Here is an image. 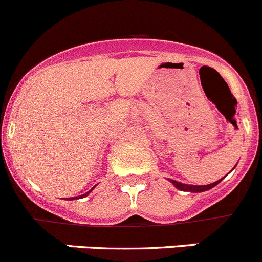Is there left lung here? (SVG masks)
I'll return each instance as SVG.
<instances>
[{"label": "left lung", "instance_id": "obj_1", "mask_svg": "<svg viewBox=\"0 0 262 262\" xmlns=\"http://www.w3.org/2000/svg\"><path fill=\"white\" fill-rule=\"evenodd\" d=\"M222 180V178H221ZM221 180L220 181H216L214 183H211V185H204V186H195V185H186V183H181V182H177V181L174 180H169L170 182L174 185L177 189L182 190V191H191V192H202V191H207V190L212 189V187H214L217 185V183L221 182Z\"/></svg>", "mask_w": 262, "mask_h": 262}]
</instances>
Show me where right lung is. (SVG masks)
<instances>
[{
  "mask_svg": "<svg viewBox=\"0 0 262 262\" xmlns=\"http://www.w3.org/2000/svg\"><path fill=\"white\" fill-rule=\"evenodd\" d=\"M92 190H93V189H92ZM92 190H90V191H92ZM90 191H89V192H90ZM89 192H86V194H84V195H80V196H79V198H84V196H86V195H88V194H89ZM68 199L73 200V199H77V198H76V196H75V198H68Z\"/></svg>",
  "mask_w": 262,
  "mask_h": 262,
  "instance_id": "obj_1",
  "label": "right lung"
}]
</instances>
